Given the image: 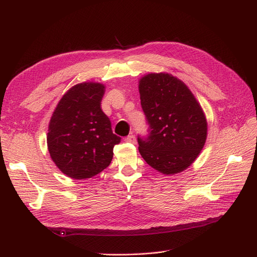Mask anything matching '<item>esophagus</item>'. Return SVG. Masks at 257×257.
Wrapping results in <instances>:
<instances>
[{"label":"esophagus","mask_w":257,"mask_h":257,"mask_svg":"<svg viewBox=\"0 0 257 257\" xmlns=\"http://www.w3.org/2000/svg\"><path fill=\"white\" fill-rule=\"evenodd\" d=\"M124 141L126 143H131V144H136V137L134 135H128L127 137L124 138Z\"/></svg>","instance_id":"1"}]
</instances>
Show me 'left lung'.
Instances as JSON below:
<instances>
[{
	"mask_svg": "<svg viewBox=\"0 0 257 257\" xmlns=\"http://www.w3.org/2000/svg\"><path fill=\"white\" fill-rule=\"evenodd\" d=\"M138 89L150 127L147 138L138 136L139 153L161 174L182 173L206 143L203 108L188 85L172 74H147L139 79Z\"/></svg>",
	"mask_w": 257,
	"mask_h": 257,
	"instance_id": "obj_1",
	"label": "left lung"
}]
</instances>
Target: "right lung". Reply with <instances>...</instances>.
<instances>
[{
  "label": "right lung",
  "mask_w": 257,
  "mask_h": 257,
  "mask_svg": "<svg viewBox=\"0 0 257 257\" xmlns=\"http://www.w3.org/2000/svg\"><path fill=\"white\" fill-rule=\"evenodd\" d=\"M105 85L82 82L62 96L48 126L47 146L51 160L73 179H88L109 166L113 147L121 138L100 108Z\"/></svg>",
  "instance_id": "right-lung-1"
}]
</instances>
